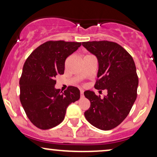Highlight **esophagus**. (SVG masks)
<instances>
[{
	"label": "esophagus",
	"mask_w": 157,
	"mask_h": 157,
	"mask_svg": "<svg viewBox=\"0 0 157 157\" xmlns=\"http://www.w3.org/2000/svg\"><path fill=\"white\" fill-rule=\"evenodd\" d=\"M83 92H84L83 90L81 89V90H80V96H81V97H83Z\"/></svg>",
	"instance_id": "34e87169"
}]
</instances>
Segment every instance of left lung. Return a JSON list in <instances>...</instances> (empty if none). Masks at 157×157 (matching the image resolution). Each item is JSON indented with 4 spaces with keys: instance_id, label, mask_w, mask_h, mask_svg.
Listing matches in <instances>:
<instances>
[{
    "instance_id": "1",
    "label": "left lung",
    "mask_w": 157,
    "mask_h": 157,
    "mask_svg": "<svg viewBox=\"0 0 157 157\" xmlns=\"http://www.w3.org/2000/svg\"><path fill=\"white\" fill-rule=\"evenodd\" d=\"M82 46L97 57L99 70L94 88L107 90L103 98L86 91L91 105L85 111L89 123L107 131L120 125L128 115L137 97L139 79L133 57L123 47L108 40L82 42Z\"/></svg>"
}]
</instances>
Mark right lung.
Returning <instances> with one entry per match:
<instances>
[{"mask_svg":"<svg viewBox=\"0 0 157 157\" xmlns=\"http://www.w3.org/2000/svg\"><path fill=\"white\" fill-rule=\"evenodd\" d=\"M80 46L79 42L47 41L35 48L23 65L20 100L29 120L40 129L61 123L68 105L80 99L77 88L69 86L61 93L55 85L56 77L64 74L66 58Z\"/></svg>","mask_w":157,"mask_h":157,"instance_id":"right-lung-1","label":"right lung"}]
</instances>
